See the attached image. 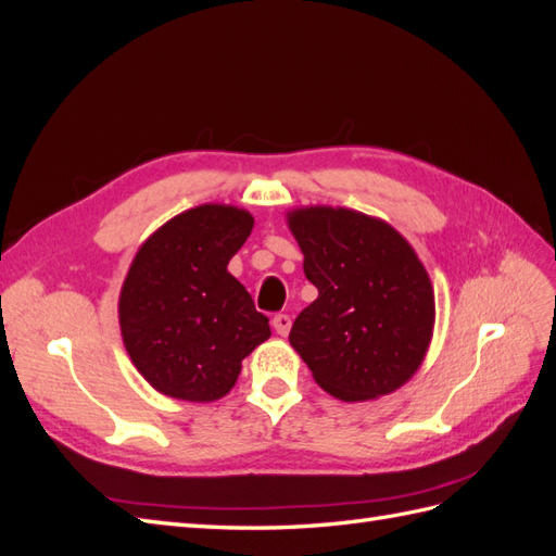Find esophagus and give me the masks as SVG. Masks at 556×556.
<instances>
[{"label":"esophagus","instance_id":"34e87169","mask_svg":"<svg viewBox=\"0 0 556 556\" xmlns=\"http://www.w3.org/2000/svg\"><path fill=\"white\" fill-rule=\"evenodd\" d=\"M271 325H274V329H276L278 336H288V333H290V327H292V319H290V315L278 313V315L274 317Z\"/></svg>","mask_w":556,"mask_h":556}]
</instances>
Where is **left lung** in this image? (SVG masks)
Returning <instances> with one entry per match:
<instances>
[{"label": "left lung", "instance_id": "left-lung-1", "mask_svg": "<svg viewBox=\"0 0 556 556\" xmlns=\"http://www.w3.org/2000/svg\"><path fill=\"white\" fill-rule=\"evenodd\" d=\"M288 227L317 288L290 331L315 382L341 401L396 392L422 366L435 323L417 252L380 217L341 206L292 208Z\"/></svg>", "mask_w": 556, "mask_h": 556}]
</instances>
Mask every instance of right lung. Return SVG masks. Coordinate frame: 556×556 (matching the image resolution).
Returning <instances> with one entry per match:
<instances>
[{
  "instance_id": "obj_1",
  "label": "right lung",
  "mask_w": 556,
  "mask_h": 556,
  "mask_svg": "<svg viewBox=\"0 0 556 556\" xmlns=\"http://www.w3.org/2000/svg\"><path fill=\"white\" fill-rule=\"evenodd\" d=\"M255 227L239 206L201 204L141 243L125 276L117 319L131 364L164 396L211 403L229 394L241 362L271 329L227 271Z\"/></svg>"
}]
</instances>
